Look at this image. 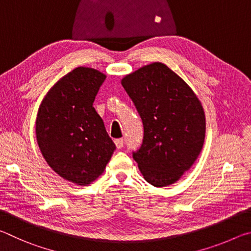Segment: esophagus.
Masks as SVG:
<instances>
[{"label":"esophagus","mask_w":251,"mask_h":251,"mask_svg":"<svg viewBox=\"0 0 251 251\" xmlns=\"http://www.w3.org/2000/svg\"><path fill=\"white\" fill-rule=\"evenodd\" d=\"M114 143H115V145H116V147L118 148V150H120V148H122L123 146H124V141H123L122 138L115 139V141H114Z\"/></svg>","instance_id":"34e87169"}]
</instances>
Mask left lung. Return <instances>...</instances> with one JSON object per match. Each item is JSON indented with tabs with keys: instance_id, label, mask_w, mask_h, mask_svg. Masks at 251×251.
Returning a JSON list of instances; mask_svg holds the SVG:
<instances>
[{
	"instance_id": "left-lung-1",
	"label": "left lung",
	"mask_w": 251,
	"mask_h": 251,
	"mask_svg": "<svg viewBox=\"0 0 251 251\" xmlns=\"http://www.w3.org/2000/svg\"><path fill=\"white\" fill-rule=\"evenodd\" d=\"M122 85L144 125V139L133 158L147 182L175 184L202 150L206 117L201 100L180 76L155 62L126 75Z\"/></svg>"
}]
</instances>
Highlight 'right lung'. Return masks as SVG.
Masks as SVG:
<instances>
[{
	"label": "right lung",
	"mask_w": 251,
	"mask_h": 251,
	"mask_svg": "<svg viewBox=\"0 0 251 251\" xmlns=\"http://www.w3.org/2000/svg\"><path fill=\"white\" fill-rule=\"evenodd\" d=\"M106 75L78 66L46 93L37 110V145L58 176L87 186L104 173L115 144L93 103Z\"/></svg>",
	"instance_id": "1"
}]
</instances>
